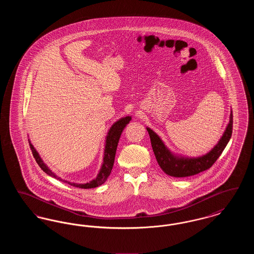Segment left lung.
<instances>
[{"label": "left lung", "instance_id": "left-lung-1", "mask_svg": "<svg viewBox=\"0 0 254 254\" xmlns=\"http://www.w3.org/2000/svg\"><path fill=\"white\" fill-rule=\"evenodd\" d=\"M232 124L233 115L231 111L230 123L217 145L207 154L197 158L177 157L173 155L166 147V145H164L156 133L148 127L146 128V130L148 131L150 137L154 155L162 170L168 175L173 177H188L198 174L211 168V166L216 162V160L222 154L223 150L230 141L233 127Z\"/></svg>", "mask_w": 254, "mask_h": 254}]
</instances>
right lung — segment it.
Masks as SVG:
<instances>
[{
	"label": "right lung",
	"mask_w": 254,
	"mask_h": 254,
	"mask_svg": "<svg viewBox=\"0 0 254 254\" xmlns=\"http://www.w3.org/2000/svg\"><path fill=\"white\" fill-rule=\"evenodd\" d=\"M131 120V117L127 116L125 118H122L119 121L116 122L115 124H113V126L110 127L108 136H107V141H106V147H105V156H104V163L103 166L101 168V170L98 174L95 180L90 182V183H86V184H75V183H70V182L64 181L63 179H61L60 177H57V175H55L50 169L44 164V162L42 161V159L39 156L36 149L33 147V145L29 144L30 145V149L32 151L33 157L35 158L37 164L39 165V167L43 169L48 175L54 177L58 180L64 183H67L69 185H71L72 187L75 188H79V189H93L101 186L102 184H104L107 181L108 177L110 175V172L113 168V164H114V159H115V154H116V149H117V145L118 142L120 139L122 132L125 128V127L129 123Z\"/></svg>",
	"instance_id": "obj_1"
}]
</instances>
